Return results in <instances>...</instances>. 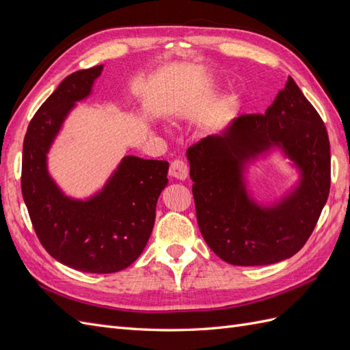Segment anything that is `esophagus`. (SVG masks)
<instances>
[{
	"label": "esophagus",
	"instance_id": "obj_1",
	"mask_svg": "<svg viewBox=\"0 0 350 350\" xmlns=\"http://www.w3.org/2000/svg\"><path fill=\"white\" fill-rule=\"evenodd\" d=\"M169 175L176 178V179H181V181L187 179V176H188V166L183 161V159H175V161H172L171 166H169Z\"/></svg>",
	"mask_w": 350,
	"mask_h": 350
}]
</instances>
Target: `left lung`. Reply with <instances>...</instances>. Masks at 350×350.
<instances>
[{
	"label": "left lung",
	"mask_w": 350,
	"mask_h": 350,
	"mask_svg": "<svg viewBox=\"0 0 350 350\" xmlns=\"http://www.w3.org/2000/svg\"><path fill=\"white\" fill-rule=\"evenodd\" d=\"M282 146L301 169L300 187L273 208L247 197L243 165ZM201 235L234 266H266L295 256L308 241L330 193V142L319 112L292 77L266 113H243L221 135L187 150Z\"/></svg>",
	"instance_id": "8db88e82"
}]
</instances>
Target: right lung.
<instances>
[{
    "instance_id": "1",
    "label": "right lung",
    "mask_w": 350,
    "mask_h": 350,
    "mask_svg": "<svg viewBox=\"0 0 350 350\" xmlns=\"http://www.w3.org/2000/svg\"><path fill=\"white\" fill-rule=\"evenodd\" d=\"M103 66L61 81L31 118L23 142L22 194L31 225L57 261L86 273H116L139 258L167 185L166 161L125 156L100 193L81 201L62 194L46 167V153L74 103L90 94Z\"/></svg>"
}]
</instances>
